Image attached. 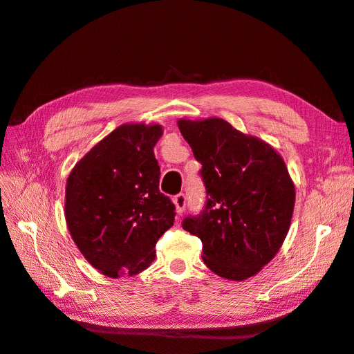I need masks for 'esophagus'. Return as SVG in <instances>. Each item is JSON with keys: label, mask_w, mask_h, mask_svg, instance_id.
I'll return each mask as SVG.
<instances>
[{"label": "esophagus", "mask_w": 354, "mask_h": 354, "mask_svg": "<svg viewBox=\"0 0 354 354\" xmlns=\"http://www.w3.org/2000/svg\"><path fill=\"white\" fill-rule=\"evenodd\" d=\"M173 202H174V205H176L177 214H181V212L185 211V208H186V196H185L183 194L176 195V196L173 198Z\"/></svg>", "instance_id": "1"}]
</instances>
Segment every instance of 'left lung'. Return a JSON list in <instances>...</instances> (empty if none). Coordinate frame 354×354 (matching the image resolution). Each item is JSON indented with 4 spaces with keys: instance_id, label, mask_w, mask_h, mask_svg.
<instances>
[{
    "instance_id": "obj_1",
    "label": "left lung",
    "mask_w": 354,
    "mask_h": 354,
    "mask_svg": "<svg viewBox=\"0 0 354 354\" xmlns=\"http://www.w3.org/2000/svg\"><path fill=\"white\" fill-rule=\"evenodd\" d=\"M207 189L205 208L183 229L202 241V260L229 281L259 273L281 250L295 203L283 158L221 118L178 120Z\"/></svg>"
}]
</instances>
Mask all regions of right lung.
<instances>
[{"label":"right lung","mask_w":354,"mask_h":354,"mask_svg":"<svg viewBox=\"0 0 354 354\" xmlns=\"http://www.w3.org/2000/svg\"><path fill=\"white\" fill-rule=\"evenodd\" d=\"M162 125L122 124L85 153L66 181L71 236L94 269L134 276L152 264L158 239L173 226L176 207L159 192L153 147Z\"/></svg>","instance_id":"right-lung-1"}]
</instances>
